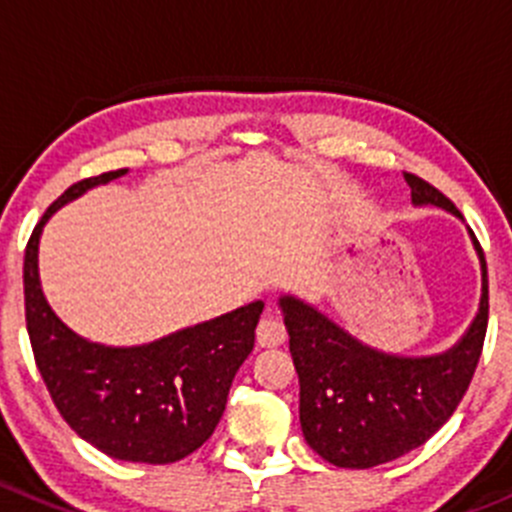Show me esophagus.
<instances>
[{
  "instance_id": "34e87169",
  "label": "esophagus",
  "mask_w": 512,
  "mask_h": 512,
  "mask_svg": "<svg viewBox=\"0 0 512 512\" xmlns=\"http://www.w3.org/2000/svg\"><path fill=\"white\" fill-rule=\"evenodd\" d=\"M285 336H288V331H285L283 313L278 308H267L260 326H257V343L265 348H275L285 341Z\"/></svg>"
}]
</instances>
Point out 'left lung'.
Here are the masks:
<instances>
[{
	"label": "left lung",
	"instance_id": "obj_1",
	"mask_svg": "<svg viewBox=\"0 0 512 512\" xmlns=\"http://www.w3.org/2000/svg\"><path fill=\"white\" fill-rule=\"evenodd\" d=\"M414 204H434L462 217L437 186L404 174ZM472 234V232H470ZM482 267L480 310L457 346L439 356L407 358L364 346L313 305L283 295L280 308L300 379V427L305 442L326 462L351 470L384 465L417 450L465 396L487 331V265Z\"/></svg>",
	"mask_w": 512,
	"mask_h": 512
}]
</instances>
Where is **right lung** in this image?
<instances>
[{"label":"right lung","instance_id":"1","mask_svg":"<svg viewBox=\"0 0 512 512\" xmlns=\"http://www.w3.org/2000/svg\"><path fill=\"white\" fill-rule=\"evenodd\" d=\"M126 169L78 181L47 207L25 250V318L35 364L57 412L85 442L126 462L169 465L199 450L227 407L234 374L255 348L262 300L148 346L111 348L75 336L52 313L37 275L50 214Z\"/></svg>","mask_w":512,"mask_h":512}]
</instances>
